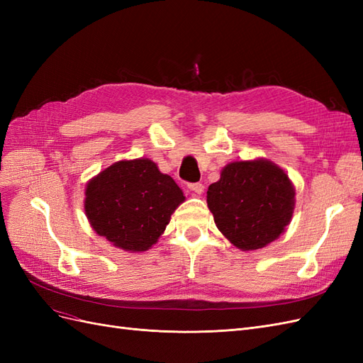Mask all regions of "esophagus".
<instances>
[{"mask_svg": "<svg viewBox=\"0 0 363 363\" xmlns=\"http://www.w3.org/2000/svg\"><path fill=\"white\" fill-rule=\"evenodd\" d=\"M188 189L194 195H201L204 192V186L201 183H192V184H188Z\"/></svg>", "mask_w": 363, "mask_h": 363, "instance_id": "34e87169", "label": "esophagus"}]
</instances>
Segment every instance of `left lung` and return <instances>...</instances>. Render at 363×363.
Listing matches in <instances>:
<instances>
[{
    "mask_svg": "<svg viewBox=\"0 0 363 363\" xmlns=\"http://www.w3.org/2000/svg\"><path fill=\"white\" fill-rule=\"evenodd\" d=\"M207 206L230 242L255 251L284 233L294 215L295 188L284 169L268 159L232 162L208 186Z\"/></svg>",
    "mask_w": 363,
    "mask_h": 363,
    "instance_id": "8db88e82",
    "label": "left lung"
}]
</instances>
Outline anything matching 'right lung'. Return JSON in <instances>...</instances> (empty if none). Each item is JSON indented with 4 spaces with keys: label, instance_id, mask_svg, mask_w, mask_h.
Returning a JSON list of instances; mask_svg holds the SVG:
<instances>
[{
    "label": "right lung",
    "instance_id": "obj_1",
    "mask_svg": "<svg viewBox=\"0 0 363 363\" xmlns=\"http://www.w3.org/2000/svg\"><path fill=\"white\" fill-rule=\"evenodd\" d=\"M183 201L179 184L145 157L115 162L84 189V213L95 233L130 252L155 245Z\"/></svg>",
    "mask_w": 363,
    "mask_h": 363
}]
</instances>
